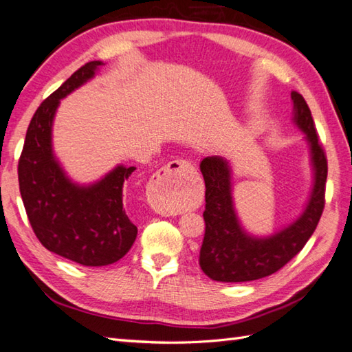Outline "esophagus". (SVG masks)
Listing matches in <instances>:
<instances>
[{"instance_id":"obj_1","label":"esophagus","mask_w":352,"mask_h":352,"mask_svg":"<svg viewBox=\"0 0 352 352\" xmlns=\"http://www.w3.org/2000/svg\"><path fill=\"white\" fill-rule=\"evenodd\" d=\"M196 175V168L186 160H175L170 161L167 166H164L158 173L153 175L151 181V188L153 192L152 205L162 214H171V196L182 190L186 181Z\"/></svg>"}]
</instances>
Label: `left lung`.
Segmentation results:
<instances>
[{"label":"left lung","mask_w":352,"mask_h":352,"mask_svg":"<svg viewBox=\"0 0 352 352\" xmlns=\"http://www.w3.org/2000/svg\"><path fill=\"white\" fill-rule=\"evenodd\" d=\"M292 122L309 146L314 182L306 206L300 217L268 236H256L239 221L233 201L232 167L223 156L203 158L200 171L205 179V238L199 263L205 274L224 283L252 282L274 274L298 254L314 235L325 205L327 158L318 143V134L310 108L298 91L291 93Z\"/></svg>","instance_id":"1"}]
</instances>
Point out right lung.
Segmentation results:
<instances>
[{
	"label": "right lung",
	"mask_w": 352,
	"mask_h": 352,
	"mask_svg": "<svg viewBox=\"0 0 352 352\" xmlns=\"http://www.w3.org/2000/svg\"><path fill=\"white\" fill-rule=\"evenodd\" d=\"M90 61L37 108L19 158V191L31 228L45 248L84 267L114 263L129 252L137 226L124 210L123 186L135 167L117 166L99 181L74 182L52 149V123L60 100L96 75Z\"/></svg>",
	"instance_id": "add662e5"
}]
</instances>
